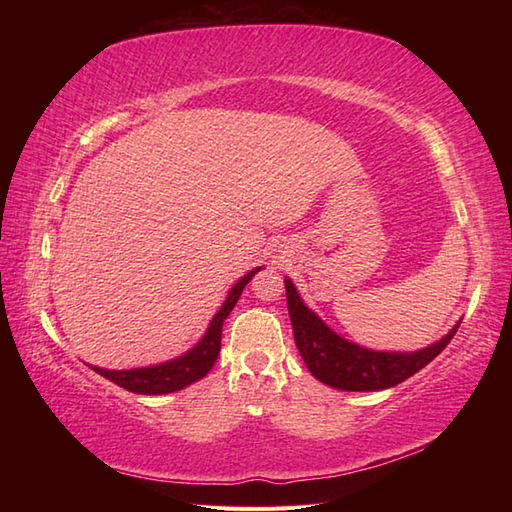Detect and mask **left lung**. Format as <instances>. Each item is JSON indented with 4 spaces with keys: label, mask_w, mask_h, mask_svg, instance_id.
I'll return each instance as SVG.
<instances>
[{
    "label": "left lung",
    "mask_w": 512,
    "mask_h": 512,
    "mask_svg": "<svg viewBox=\"0 0 512 512\" xmlns=\"http://www.w3.org/2000/svg\"><path fill=\"white\" fill-rule=\"evenodd\" d=\"M288 312L295 332V343L303 361L314 378L343 391H378L394 387L429 365L458 332L460 325L436 345L424 347L413 354L372 352L354 343H347L334 334L317 314L303 306L292 281L286 279Z\"/></svg>",
    "instance_id": "1"
}]
</instances>
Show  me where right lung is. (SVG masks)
I'll use <instances>...</instances> for the list:
<instances>
[{"instance_id":"obj_1","label":"right lung","mask_w":512,"mask_h":512,"mask_svg":"<svg viewBox=\"0 0 512 512\" xmlns=\"http://www.w3.org/2000/svg\"><path fill=\"white\" fill-rule=\"evenodd\" d=\"M259 270L262 268L250 270L248 275H244L237 281L233 290L228 292L224 306L213 317L209 330L204 334V339L195 345L191 352L176 358V361L162 363L156 367H143V369H123V372H110V369H101V367H92V369L103 378L112 380V383L118 387L134 391V394H147V396L171 394V391H178L182 387L195 383V380L204 378L211 372V367L217 361V354H220L222 325L226 317L235 308V303L239 295H242L244 286L259 273Z\"/></svg>"}]
</instances>
